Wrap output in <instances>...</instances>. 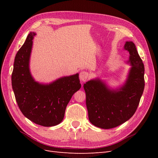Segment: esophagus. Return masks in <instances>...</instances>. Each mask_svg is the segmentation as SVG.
I'll list each match as a JSON object with an SVG mask.
<instances>
[{"label":"esophagus","instance_id":"34e87169","mask_svg":"<svg viewBox=\"0 0 158 158\" xmlns=\"http://www.w3.org/2000/svg\"><path fill=\"white\" fill-rule=\"evenodd\" d=\"M89 78V74L86 71H82L80 73V80L82 82H85Z\"/></svg>","mask_w":158,"mask_h":158}]
</instances>
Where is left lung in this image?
I'll list each match as a JSON object with an SVG mask.
<instances>
[{
  "instance_id": "obj_1",
  "label": "left lung",
  "mask_w": 158,
  "mask_h": 158,
  "mask_svg": "<svg viewBox=\"0 0 158 158\" xmlns=\"http://www.w3.org/2000/svg\"><path fill=\"white\" fill-rule=\"evenodd\" d=\"M124 49L130 53L128 63L132 67L124 85L110 89L101 80H89L84 84L90 123L109 129L130 119L136 112L144 89V66L132 41H127Z\"/></svg>"
}]
</instances>
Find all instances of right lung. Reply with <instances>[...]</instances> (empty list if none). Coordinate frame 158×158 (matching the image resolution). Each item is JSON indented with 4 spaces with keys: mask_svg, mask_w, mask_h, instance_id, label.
<instances>
[{
    "mask_svg": "<svg viewBox=\"0 0 158 158\" xmlns=\"http://www.w3.org/2000/svg\"><path fill=\"white\" fill-rule=\"evenodd\" d=\"M35 33L30 32L14 59L12 85L18 106L26 118L44 127L59 125L73 94L81 88L77 73L64 76L49 84L33 80L29 63Z\"/></svg>",
    "mask_w": 158,
    "mask_h": 158,
    "instance_id": "right-lung-1",
    "label": "right lung"
}]
</instances>
